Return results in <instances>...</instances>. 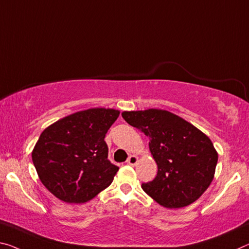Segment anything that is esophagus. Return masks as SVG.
Returning <instances> with one entry per match:
<instances>
[{"mask_svg":"<svg viewBox=\"0 0 249 249\" xmlns=\"http://www.w3.org/2000/svg\"><path fill=\"white\" fill-rule=\"evenodd\" d=\"M137 161H139V157H137L136 155H131V156L128 157V160H127V164L134 166V165L137 164Z\"/></svg>","mask_w":249,"mask_h":249,"instance_id":"obj_1","label":"esophagus"}]
</instances>
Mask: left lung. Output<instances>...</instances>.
<instances>
[{"label": "left lung", "instance_id": "left-lung-1", "mask_svg": "<svg viewBox=\"0 0 249 249\" xmlns=\"http://www.w3.org/2000/svg\"><path fill=\"white\" fill-rule=\"evenodd\" d=\"M124 120L149 139L157 175L142 188L166 208L194 203L210 186L218 154L210 137L168 110L149 108L122 113Z\"/></svg>", "mask_w": 249, "mask_h": 249}]
</instances>
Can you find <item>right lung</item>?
I'll use <instances>...</instances> for the list:
<instances>
[{"mask_svg": "<svg viewBox=\"0 0 249 249\" xmlns=\"http://www.w3.org/2000/svg\"><path fill=\"white\" fill-rule=\"evenodd\" d=\"M120 110L89 108L65 116L46 127L32 152L42 184L70 204L93 199L108 187L118 167L107 160L105 134Z\"/></svg>", "mask_w": 249, "mask_h": 249, "instance_id": "right-lung-1", "label": "right lung"}]
</instances>
